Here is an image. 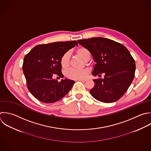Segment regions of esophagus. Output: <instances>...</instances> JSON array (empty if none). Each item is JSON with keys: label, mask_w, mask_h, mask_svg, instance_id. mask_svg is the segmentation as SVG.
Returning <instances> with one entry per match:
<instances>
[{"label": "esophagus", "mask_w": 151, "mask_h": 151, "mask_svg": "<svg viewBox=\"0 0 151 151\" xmlns=\"http://www.w3.org/2000/svg\"><path fill=\"white\" fill-rule=\"evenodd\" d=\"M78 81H86V79H79V80H78Z\"/></svg>", "instance_id": "1"}]
</instances>
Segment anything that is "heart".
I'll return each mask as SVG.
<instances>
[{"label":"heart","instance_id":"1","mask_svg":"<svg viewBox=\"0 0 151 151\" xmlns=\"http://www.w3.org/2000/svg\"><path fill=\"white\" fill-rule=\"evenodd\" d=\"M76 53L81 56L84 60L87 61L90 58V51L84 47H80L76 50ZM70 52L69 51L65 52L60 58V64L64 68H66L69 66L70 64ZM89 73V70L87 68L83 69H76L70 68L67 70L65 73L66 76L73 80L83 79L86 78Z\"/></svg>","mask_w":151,"mask_h":151}]
</instances>
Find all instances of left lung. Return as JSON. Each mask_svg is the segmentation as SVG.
Instances as JSON below:
<instances>
[{
  "mask_svg": "<svg viewBox=\"0 0 151 151\" xmlns=\"http://www.w3.org/2000/svg\"><path fill=\"white\" fill-rule=\"evenodd\" d=\"M77 41L90 52L96 63L93 75L105 74L103 79L93 80L94 86L90 91L91 96L103 103L118 100L126 92L134 77L135 62L128 50L119 42L101 37Z\"/></svg>",
  "mask_w": 151,
  "mask_h": 151,
  "instance_id": "obj_1",
  "label": "left lung"
}]
</instances>
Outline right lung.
Instances as JSON below:
<instances>
[{
  "mask_svg": "<svg viewBox=\"0 0 151 151\" xmlns=\"http://www.w3.org/2000/svg\"><path fill=\"white\" fill-rule=\"evenodd\" d=\"M77 45L76 41L38 45L25 56L22 70L27 87L37 99L43 103H54L69 92L74 81L66 78L58 82L53 77H64L60 58Z\"/></svg>",
  "mask_w": 151,
  "mask_h": 151,
  "instance_id": "1",
  "label": "right lung"
}]
</instances>
